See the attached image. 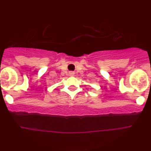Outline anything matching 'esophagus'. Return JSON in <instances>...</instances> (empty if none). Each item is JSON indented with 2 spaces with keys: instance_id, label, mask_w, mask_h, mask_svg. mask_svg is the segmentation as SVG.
<instances>
[{
  "instance_id": "esophagus-1",
  "label": "esophagus",
  "mask_w": 151,
  "mask_h": 151,
  "mask_svg": "<svg viewBox=\"0 0 151 151\" xmlns=\"http://www.w3.org/2000/svg\"><path fill=\"white\" fill-rule=\"evenodd\" d=\"M70 75H74V73H73V72H70Z\"/></svg>"
}]
</instances>
